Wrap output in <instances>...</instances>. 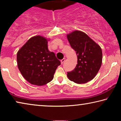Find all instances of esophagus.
Listing matches in <instances>:
<instances>
[{"label":"esophagus","instance_id":"obj_1","mask_svg":"<svg viewBox=\"0 0 121 121\" xmlns=\"http://www.w3.org/2000/svg\"><path fill=\"white\" fill-rule=\"evenodd\" d=\"M65 61V58H64V59H63L62 60H61V65H62L63 63H64V62Z\"/></svg>","mask_w":121,"mask_h":121}]
</instances>
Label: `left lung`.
Here are the masks:
<instances>
[{
    "label": "left lung",
    "mask_w": 121,
    "mask_h": 121,
    "mask_svg": "<svg viewBox=\"0 0 121 121\" xmlns=\"http://www.w3.org/2000/svg\"><path fill=\"white\" fill-rule=\"evenodd\" d=\"M67 37L77 56V64L74 70L67 73L68 78L77 84H84L91 81L102 64L101 48L87 34L79 30L67 34Z\"/></svg>",
    "instance_id": "left-lung-1"
}]
</instances>
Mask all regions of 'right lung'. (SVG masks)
<instances>
[{"instance_id": "right-lung-1", "label": "right lung", "mask_w": 121, "mask_h": 121, "mask_svg": "<svg viewBox=\"0 0 121 121\" xmlns=\"http://www.w3.org/2000/svg\"><path fill=\"white\" fill-rule=\"evenodd\" d=\"M49 40L40 35L32 37L17 53L18 68L31 84L42 86L50 82L61 64L54 53L48 50Z\"/></svg>"}]
</instances>
